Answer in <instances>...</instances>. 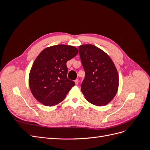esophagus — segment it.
I'll list each match as a JSON object with an SVG mask.
<instances>
[{
	"instance_id": "esophagus-1",
	"label": "esophagus",
	"mask_w": 150,
	"mask_h": 150,
	"mask_svg": "<svg viewBox=\"0 0 150 150\" xmlns=\"http://www.w3.org/2000/svg\"><path fill=\"white\" fill-rule=\"evenodd\" d=\"M75 84H76V85H78L79 84V80L78 79L75 80Z\"/></svg>"
}]
</instances>
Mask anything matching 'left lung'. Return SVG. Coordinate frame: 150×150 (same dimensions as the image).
I'll return each mask as SVG.
<instances>
[{"label":"left lung","instance_id":"left-lung-1","mask_svg":"<svg viewBox=\"0 0 150 150\" xmlns=\"http://www.w3.org/2000/svg\"><path fill=\"white\" fill-rule=\"evenodd\" d=\"M85 77L81 85L86 100L96 106H104L114 98L118 89L119 77L111 59L92 44L79 47Z\"/></svg>","mask_w":150,"mask_h":150}]
</instances>
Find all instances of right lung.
<instances>
[{
	"label": "right lung",
	"mask_w": 150,
	"mask_h": 150,
	"mask_svg": "<svg viewBox=\"0 0 150 150\" xmlns=\"http://www.w3.org/2000/svg\"><path fill=\"white\" fill-rule=\"evenodd\" d=\"M78 53L75 47L60 44L46 48L39 54L29 78L32 94L38 101L52 106L64 100L75 85L67 77L66 62Z\"/></svg>",
	"instance_id": "add662e5"
}]
</instances>
